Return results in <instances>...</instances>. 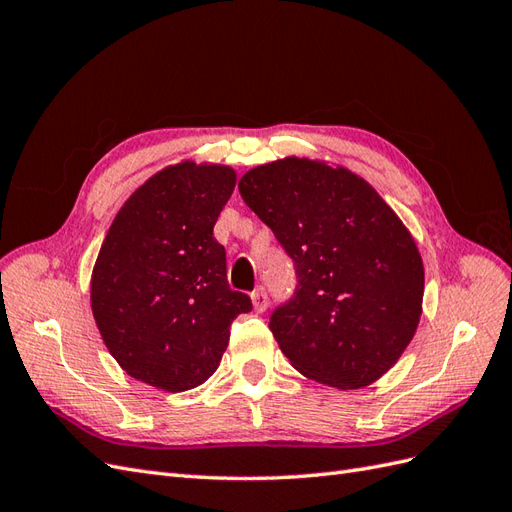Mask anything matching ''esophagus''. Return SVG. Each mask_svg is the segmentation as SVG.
<instances>
[{"label":"esophagus","mask_w":512,"mask_h":512,"mask_svg":"<svg viewBox=\"0 0 512 512\" xmlns=\"http://www.w3.org/2000/svg\"><path fill=\"white\" fill-rule=\"evenodd\" d=\"M252 303H254V309L256 312H265V309L269 307V297H267V290L265 288H258L252 292Z\"/></svg>","instance_id":"esophagus-1"}]
</instances>
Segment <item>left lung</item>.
I'll list each match as a JSON object with an SVG mask.
<instances>
[{
    "label": "left lung",
    "instance_id": "left-lung-1",
    "mask_svg": "<svg viewBox=\"0 0 512 512\" xmlns=\"http://www.w3.org/2000/svg\"><path fill=\"white\" fill-rule=\"evenodd\" d=\"M239 192L297 271L269 322L290 365L344 391L382 378L423 312V260L404 222L365 179L318 160L256 166Z\"/></svg>",
    "mask_w": 512,
    "mask_h": 512
}]
</instances>
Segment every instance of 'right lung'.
Segmentation results:
<instances>
[{
	"instance_id": "add662e5",
	"label": "right lung",
	"mask_w": 512,
	"mask_h": 512,
	"mask_svg": "<svg viewBox=\"0 0 512 512\" xmlns=\"http://www.w3.org/2000/svg\"><path fill=\"white\" fill-rule=\"evenodd\" d=\"M237 173L222 164L166 166L138 188L106 232L91 273V312L132 378L190 391L218 369L230 324L252 309L230 290L213 237Z\"/></svg>"
}]
</instances>
